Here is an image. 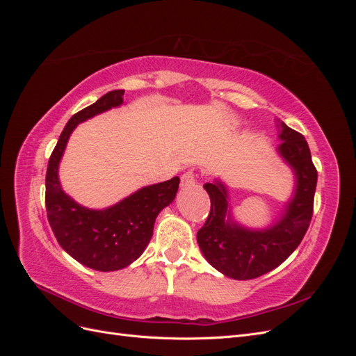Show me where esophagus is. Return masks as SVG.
<instances>
[{
    "instance_id": "esophagus-1",
    "label": "esophagus",
    "mask_w": 356,
    "mask_h": 356,
    "mask_svg": "<svg viewBox=\"0 0 356 356\" xmlns=\"http://www.w3.org/2000/svg\"><path fill=\"white\" fill-rule=\"evenodd\" d=\"M195 182H196V175L193 174L191 170L186 172V174L181 177V186L182 187H190V186L195 184Z\"/></svg>"
}]
</instances>
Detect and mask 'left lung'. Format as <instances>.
Returning <instances> with one entry per match:
<instances>
[{"instance_id":"1","label":"left lung","mask_w":356,"mask_h":356,"mask_svg":"<svg viewBox=\"0 0 356 356\" xmlns=\"http://www.w3.org/2000/svg\"><path fill=\"white\" fill-rule=\"evenodd\" d=\"M277 152L293 168L294 196L276 224L264 230H250L230 217L227 190L221 181L207 182L203 188L211 197V212L197 232V243L208 263L222 275L238 281L254 279L282 264L303 241L314 213L318 172L312 161L305 136L279 124Z\"/></svg>"}]
</instances>
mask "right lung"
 Segmentation results:
<instances>
[{"label": "right lung", "instance_id": "obj_1", "mask_svg": "<svg viewBox=\"0 0 356 356\" xmlns=\"http://www.w3.org/2000/svg\"><path fill=\"white\" fill-rule=\"evenodd\" d=\"M124 90L105 93L95 104L74 114L49 159L46 209L59 245L74 260L99 272H114L134 263L153 236L159 212L175 199L179 178L139 188L106 209H88L63 193L58 169L70 135L79 123L123 104Z\"/></svg>", "mask_w": 356, "mask_h": 356}]
</instances>
